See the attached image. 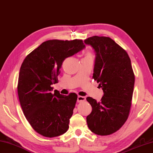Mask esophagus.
Listing matches in <instances>:
<instances>
[{"label":"esophagus","mask_w":153,"mask_h":153,"mask_svg":"<svg viewBox=\"0 0 153 153\" xmlns=\"http://www.w3.org/2000/svg\"><path fill=\"white\" fill-rule=\"evenodd\" d=\"M85 100V97H83V96H80L79 95L78 97H77V102H82V101H84Z\"/></svg>","instance_id":"esophagus-1"}]
</instances>
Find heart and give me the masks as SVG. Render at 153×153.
<instances>
[{
    "mask_svg": "<svg viewBox=\"0 0 153 153\" xmlns=\"http://www.w3.org/2000/svg\"><path fill=\"white\" fill-rule=\"evenodd\" d=\"M85 57H91V54L89 52H88V53H86Z\"/></svg>",
    "mask_w": 153,
    "mask_h": 153,
    "instance_id": "b5f03b06",
    "label": "heart"
}]
</instances>
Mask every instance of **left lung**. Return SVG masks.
<instances>
[{
	"instance_id": "8db88e82",
	"label": "left lung",
	"mask_w": 153,
	"mask_h": 153,
	"mask_svg": "<svg viewBox=\"0 0 153 153\" xmlns=\"http://www.w3.org/2000/svg\"><path fill=\"white\" fill-rule=\"evenodd\" d=\"M84 43L95 52L93 78L103 91L100 102L86 98L92 107L87 123L95 134L109 135L124 125L129 114L134 84L131 59L126 51L109 37L94 36Z\"/></svg>"
}]
</instances>
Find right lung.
<instances>
[{
  "mask_svg": "<svg viewBox=\"0 0 153 153\" xmlns=\"http://www.w3.org/2000/svg\"><path fill=\"white\" fill-rule=\"evenodd\" d=\"M85 46L82 40H50L44 42L27 56L21 65L18 82V95L24 114L32 127L41 135L55 137L69 128L77 95H64L52 85L65 58Z\"/></svg>",
  "mask_w": 153,
  "mask_h": 153,
  "instance_id": "add662e5",
  "label": "right lung"
}]
</instances>
